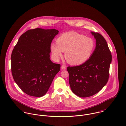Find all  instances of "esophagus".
<instances>
[{
    "label": "esophagus",
    "mask_w": 126,
    "mask_h": 126,
    "mask_svg": "<svg viewBox=\"0 0 126 126\" xmlns=\"http://www.w3.org/2000/svg\"><path fill=\"white\" fill-rule=\"evenodd\" d=\"M61 70H66V67L65 66H64V65H62L61 66Z\"/></svg>",
    "instance_id": "34e87169"
}]
</instances>
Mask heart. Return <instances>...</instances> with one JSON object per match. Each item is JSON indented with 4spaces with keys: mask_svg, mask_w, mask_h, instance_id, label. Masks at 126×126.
<instances>
[{
    "mask_svg": "<svg viewBox=\"0 0 126 126\" xmlns=\"http://www.w3.org/2000/svg\"><path fill=\"white\" fill-rule=\"evenodd\" d=\"M56 43L50 44L52 57L55 61H58L65 51L67 61L72 64L79 65L86 62L92 56L94 50V40L75 32L63 33L56 40Z\"/></svg>",
    "mask_w": 126,
    "mask_h": 126,
    "instance_id": "obj_1",
    "label": "heart"
}]
</instances>
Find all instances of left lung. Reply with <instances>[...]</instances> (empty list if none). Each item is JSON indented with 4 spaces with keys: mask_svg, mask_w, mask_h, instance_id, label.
I'll use <instances>...</instances> for the list:
<instances>
[{
    "mask_svg": "<svg viewBox=\"0 0 126 126\" xmlns=\"http://www.w3.org/2000/svg\"><path fill=\"white\" fill-rule=\"evenodd\" d=\"M91 32L96 40L95 48L92 56L81 65L67 68L71 89L80 97L93 96L106 85L112 59L103 36L97 32Z\"/></svg>",
    "mask_w": 126,
    "mask_h": 126,
    "instance_id": "1",
    "label": "left lung"
}]
</instances>
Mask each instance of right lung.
Returning a JSON list of instances; mask_svg holds the SVG:
<instances>
[{"label":"right lung","instance_id":"right-lung-1","mask_svg":"<svg viewBox=\"0 0 126 126\" xmlns=\"http://www.w3.org/2000/svg\"><path fill=\"white\" fill-rule=\"evenodd\" d=\"M59 31L36 28L22 34L11 55L14 79L27 94L44 96L48 92L60 65L50 60L51 43Z\"/></svg>","mask_w":126,"mask_h":126}]
</instances>
